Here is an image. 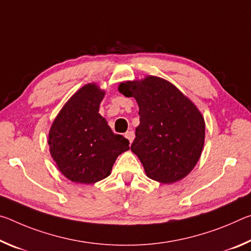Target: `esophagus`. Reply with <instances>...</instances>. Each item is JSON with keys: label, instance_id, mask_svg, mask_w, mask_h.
Segmentation results:
<instances>
[{"label": "esophagus", "instance_id": "1", "mask_svg": "<svg viewBox=\"0 0 251 251\" xmlns=\"http://www.w3.org/2000/svg\"><path fill=\"white\" fill-rule=\"evenodd\" d=\"M125 137L128 139L129 141V143H131L134 141V138H135V134H134V131L133 130H128V131H126L125 133Z\"/></svg>", "mask_w": 251, "mask_h": 251}]
</instances>
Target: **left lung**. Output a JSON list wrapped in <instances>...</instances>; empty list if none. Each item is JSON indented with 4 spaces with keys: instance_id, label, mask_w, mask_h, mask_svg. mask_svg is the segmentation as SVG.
<instances>
[{
    "instance_id": "8db88e82",
    "label": "left lung",
    "mask_w": 251,
    "mask_h": 251,
    "mask_svg": "<svg viewBox=\"0 0 251 251\" xmlns=\"http://www.w3.org/2000/svg\"><path fill=\"white\" fill-rule=\"evenodd\" d=\"M139 107V125L130 150L146 176L161 184L185 178L196 166L205 143L202 114L175 85L158 76L126 80L118 85Z\"/></svg>"
}]
</instances>
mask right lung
I'll return each mask as SVG.
<instances>
[{"label":"right lung","instance_id":"right-lung-1","mask_svg":"<svg viewBox=\"0 0 251 251\" xmlns=\"http://www.w3.org/2000/svg\"><path fill=\"white\" fill-rule=\"evenodd\" d=\"M105 91L88 83L71 96L49 131V147L58 171L76 184H95L110 175L129 142L113 133L99 113Z\"/></svg>","mask_w":251,"mask_h":251}]
</instances>
